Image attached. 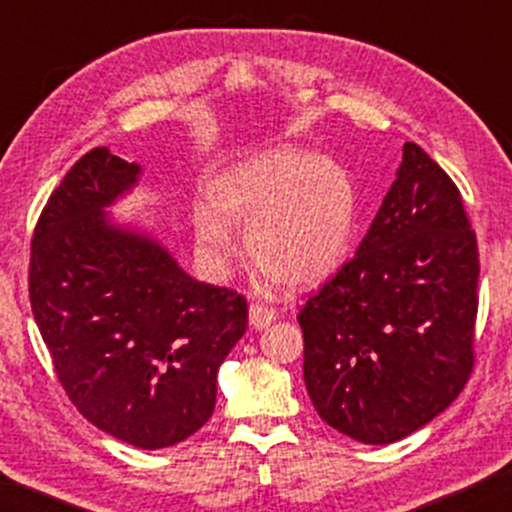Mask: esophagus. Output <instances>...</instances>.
Returning a JSON list of instances; mask_svg holds the SVG:
<instances>
[{
	"label": "esophagus",
	"instance_id": "obj_1",
	"mask_svg": "<svg viewBox=\"0 0 512 512\" xmlns=\"http://www.w3.org/2000/svg\"><path fill=\"white\" fill-rule=\"evenodd\" d=\"M275 319H277V314H275V310H272V307H265V305H258V303L249 307V324H251V328H256V331H263V328H268Z\"/></svg>",
	"mask_w": 512,
	"mask_h": 512
}]
</instances>
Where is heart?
<instances>
[{
	"label": "heart",
	"mask_w": 512,
	"mask_h": 512,
	"mask_svg": "<svg viewBox=\"0 0 512 512\" xmlns=\"http://www.w3.org/2000/svg\"><path fill=\"white\" fill-rule=\"evenodd\" d=\"M207 198L212 209L193 214L202 261L226 270L230 226H244L247 256L293 291L314 289L340 270L359 223L352 174L338 160L296 146H270L223 167Z\"/></svg>",
	"instance_id": "heart-1"
}]
</instances>
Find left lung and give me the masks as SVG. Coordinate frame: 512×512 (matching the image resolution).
<instances>
[{
	"instance_id": "1",
	"label": "left lung",
	"mask_w": 512,
	"mask_h": 512,
	"mask_svg": "<svg viewBox=\"0 0 512 512\" xmlns=\"http://www.w3.org/2000/svg\"><path fill=\"white\" fill-rule=\"evenodd\" d=\"M478 275L457 186L408 142L356 256L298 314L319 417L366 445L438 417L473 368Z\"/></svg>"
}]
</instances>
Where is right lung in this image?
I'll list each match as a JSON object with an SVG mask.
<instances>
[{
	"label": "right lung",
	"instance_id": "1",
	"mask_svg": "<svg viewBox=\"0 0 512 512\" xmlns=\"http://www.w3.org/2000/svg\"><path fill=\"white\" fill-rule=\"evenodd\" d=\"M142 172L93 149L65 174L34 228L30 303L81 415L160 450L212 417L216 373L247 331V300L193 279L151 230L111 216Z\"/></svg>",
	"mask_w": 512,
	"mask_h": 512
}]
</instances>
